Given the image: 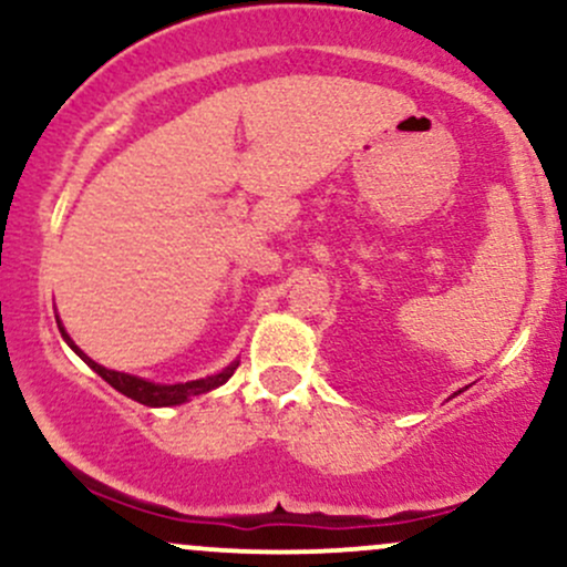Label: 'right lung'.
Listing matches in <instances>:
<instances>
[{
	"instance_id": "obj_1",
	"label": "right lung",
	"mask_w": 567,
	"mask_h": 567,
	"mask_svg": "<svg viewBox=\"0 0 567 567\" xmlns=\"http://www.w3.org/2000/svg\"><path fill=\"white\" fill-rule=\"evenodd\" d=\"M58 320V317H55ZM58 330H61L63 341L69 343L71 349L76 351V354L82 357L84 362H87L90 368L95 370L97 375H101L103 381L112 383L116 392H122L130 400L141 402V405H148V408H171V405H184V402L192 400V396H199V394H207L213 392V389L224 386L226 381L231 379L234 370H237L239 362L234 360L229 368H224L220 373L216 375H205V379H197V381H186V383H154V381H146V379H138V375H130V373H120V370H109L103 365H97L95 360H90L84 351L76 347L74 341H71V336L66 333V328H63L61 320H58Z\"/></svg>"
}]
</instances>
